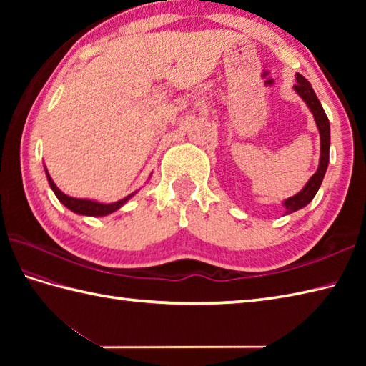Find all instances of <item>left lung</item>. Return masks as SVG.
Wrapping results in <instances>:
<instances>
[{"label": "left lung", "mask_w": 366, "mask_h": 366, "mask_svg": "<svg viewBox=\"0 0 366 366\" xmlns=\"http://www.w3.org/2000/svg\"><path fill=\"white\" fill-rule=\"evenodd\" d=\"M295 80L297 83L294 84V89L297 94L305 100V104L308 105L310 110H312L316 126L320 129V135H321V159H320V167H317L316 173L310 177V181L307 182L305 187H303L297 195H294L291 198H287L285 201V207H286V214H292L299 209L305 207L310 201L315 198V195L317 193L321 187V182L324 179L325 171H327V165H329V149H330V124H329V118L325 114L324 108L320 102V99L316 97L315 91L312 88V84L308 83V80L305 76H302L300 74L295 75Z\"/></svg>", "instance_id": "left-lung-1"}]
</instances>
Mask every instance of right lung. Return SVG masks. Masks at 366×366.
<instances>
[{
    "mask_svg": "<svg viewBox=\"0 0 366 366\" xmlns=\"http://www.w3.org/2000/svg\"><path fill=\"white\" fill-rule=\"evenodd\" d=\"M45 173H46V179H49L50 187H51V190L54 192V195H56V198H58V199L61 201V203H63L67 209H71L72 212L80 214V215H89V217H104V215H108V214H112V212H114V211H118V209H119L121 206L126 204L127 201L137 193V192L130 193L129 197L122 198V199H119V201H116V203H112V204L97 203V201H91V199L72 198V197L66 195V193H63V192H61V190L56 187V184L53 182V179L50 177L49 171L45 169Z\"/></svg>",
    "mask_w": 366,
    "mask_h": 366,
    "instance_id": "add662e5",
    "label": "right lung"
}]
</instances>
